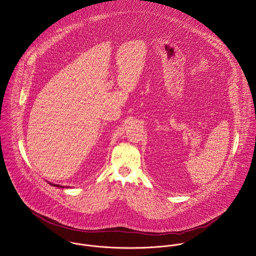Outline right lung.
Wrapping results in <instances>:
<instances>
[{
	"mask_svg": "<svg viewBox=\"0 0 256 256\" xmlns=\"http://www.w3.org/2000/svg\"><path fill=\"white\" fill-rule=\"evenodd\" d=\"M50 185H52V186H56V187H61V188H64V186H60V185H58V184H52V183H50Z\"/></svg>",
	"mask_w": 256,
	"mask_h": 256,
	"instance_id": "add662e5",
	"label": "right lung"
}]
</instances>
